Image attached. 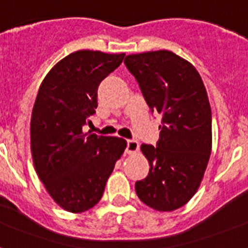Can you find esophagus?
I'll return each instance as SVG.
<instances>
[{"instance_id":"esophagus-1","label":"esophagus","mask_w":248,"mask_h":248,"mask_svg":"<svg viewBox=\"0 0 248 248\" xmlns=\"http://www.w3.org/2000/svg\"><path fill=\"white\" fill-rule=\"evenodd\" d=\"M139 150V142L135 140H127L126 141V153L128 155H132Z\"/></svg>"}]
</instances>
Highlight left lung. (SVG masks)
Returning <instances> with one entry per match:
<instances>
[{
	"mask_svg": "<svg viewBox=\"0 0 248 248\" xmlns=\"http://www.w3.org/2000/svg\"><path fill=\"white\" fill-rule=\"evenodd\" d=\"M124 65L151 113L161 114L156 146L141 145L150 170L135 184L136 194L156 211H175L195 194L211 156L207 91L194 66L168 50L127 55Z\"/></svg>",
	"mask_w": 248,
	"mask_h": 248,
	"instance_id": "8db88e82",
	"label": "left lung"
}]
</instances>
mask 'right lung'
I'll return each mask as SVG.
<instances>
[{"instance_id": "add662e5", "label": "right lung", "mask_w": 248, "mask_h": 248, "mask_svg": "<svg viewBox=\"0 0 248 248\" xmlns=\"http://www.w3.org/2000/svg\"><path fill=\"white\" fill-rule=\"evenodd\" d=\"M124 54L79 50L60 60L43 80L31 116V153L37 175L65 211L82 213L103 195L126 141L84 134L95 113L98 85Z\"/></svg>"}]
</instances>
